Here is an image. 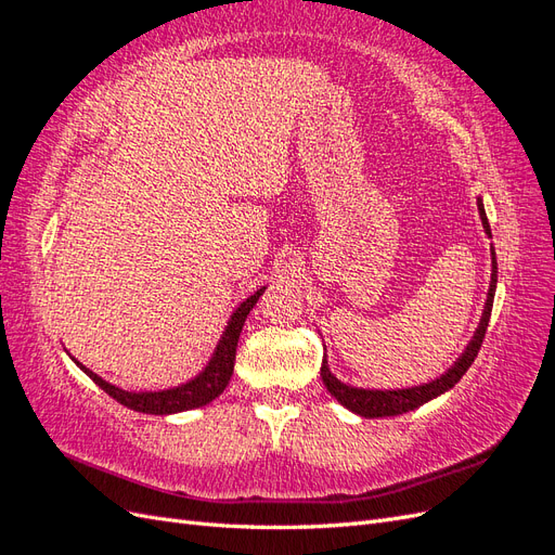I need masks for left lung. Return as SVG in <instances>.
I'll list each match as a JSON object with an SVG mask.
<instances>
[{
  "label": "left lung",
  "mask_w": 555,
  "mask_h": 555,
  "mask_svg": "<svg viewBox=\"0 0 555 555\" xmlns=\"http://www.w3.org/2000/svg\"><path fill=\"white\" fill-rule=\"evenodd\" d=\"M477 208H479V217L486 236L491 238V227H489V217H486L483 210V201L477 198ZM495 284H498V261H495V249L491 245V287L489 294H486V304H483V312L479 319V326L473 335V340L467 343V347L463 349V354L453 361V365L449 367L447 373H442L438 379L418 384V386H410V389H361V386H351L340 382L331 373L328 367V359L324 354L322 361V382L326 386V391L340 402L343 408H347L349 412H354L363 418H379V416H398L412 412L416 408H422L424 402L438 398L442 393H447L449 389H453L461 382V377L467 373V367L473 365V361L477 359V351L483 343L486 328H489V319H491V310H493V296H495Z\"/></svg>",
  "instance_id": "left-lung-1"
}]
</instances>
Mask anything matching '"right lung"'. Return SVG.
<instances>
[{
    "mask_svg": "<svg viewBox=\"0 0 555 555\" xmlns=\"http://www.w3.org/2000/svg\"><path fill=\"white\" fill-rule=\"evenodd\" d=\"M263 292H266V287L257 289L255 294L247 296L236 310L231 312L229 322H227V326L220 335V340H217L212 357L208 359L204 371H201L196 377L188 379L184 384L171 386V389L127 391V389H120V386L106 382L104 377H99L96 373L90 371V367H86L74 357L72 359L80 367V371L86 373L99 386V389H104L111 398H115L117 402H120V405H125L133 412L166 416V414H178V412L204 408L227 389V384L233 375V361H236V347H238L243 324H245L249 310L257 306V300Z\"/></svg>",
    "mask_w": 555,
    "mask_h": 555,
    "instance_id": "obj_1",
    "label": "right lung"
}]
</instances>
